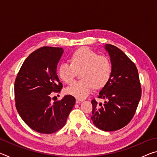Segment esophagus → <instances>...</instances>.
<instances>
[{
	"mask_svg": "<svg viewBox=\"0 0 157 157\" xmlns=\"http://www.w3.org/2000/svg\"><path fill=\"white\" fill-rule=\"evenodd\" d=\"M82 102H83V100L78 99V98H77V99H76V101H75V102L77 103V104H78V103H81Z\"/></svg>",
	"mask_w": 157,
	"mask_h": 157,
	"instance_id": "34e87169",
	"label": "esophagus"
}]
</instances>
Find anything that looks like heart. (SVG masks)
Wrapping results in <instances>:
<instances>
[{
  "mask_svg": "<svg viewBox=\"0 0 157 157\" xmlns=\"http://www.w3.org/2000/svg\"><path fill=\"white\" fill-rule=\"evenodd\" d=\"M81 71L82 80L73 82L66 90V94L78 99L86 98L94 87L99 89L105 86L111 78L112 66L108 57L88 48H82L73 53L71 63H61L58 73L63 82L69 84Z\"/></svg>",
  "mask_w": 157,
  "mask_h": 157,
  "instance_id": "b5f03b06",
  "label": "heart"
}]
</instances>
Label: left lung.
Wrapping results in <instances>:
<instances>
[{
	"label": "left lung",
	"instance_id": "8db88e82",
	"mask_svg": "<svg viewBox=\"0 0 157 157\" xmlns=\"http://www.w3.org/2000/svg\"><path fill=\"white\" fill-rule=\"evenodd\" d=\"M112 66L109 81L99 93L105 103L91 101L93 123L105 132L120 129L127 125L136 112L141 97L139 73L136 65L118 48L105 45Z\"/></svg>",
	"mask_w": 157,
	"mask_h": 157
}]
</instances>
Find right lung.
I'll list each match as a JSON object with an SVG mask.
<instances>
[{
    "label": "right lung",
    "instance_id": "1",
    "mask_svg": "<svg viewBox=\"0 0 157 157\" xmlns=\"http://www.w3.org/2000/svg\"><path fill=\"white\" fill-rule=\"evenodd\" d=\"M63 51L62 48L48 46L37 49L26 58L15 80L18 113L31 129L42 134L62 128L75 103L71 95L51 102L50 94L62 88L57 67Z\"/></svg>",
    "mask_w": 157,
    "mask_h": 157
}]
</instances>
